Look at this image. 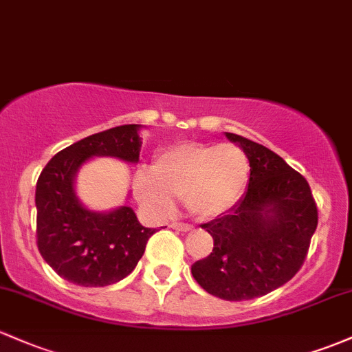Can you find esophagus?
<instances>
[{
	"mask_svg": "<svg viewBox=\"0 0 352 352\" xmlns=\"http://www.w3.org/2000/svg\"><path fill=\"white\" fill-rule=\"evenodd\" d=\"M169 226H171L173 230H177V232H191V230H192V225H188V223L173 221Z\"/></svg>",
	"mask_w": 352,
	"mask_h": 352,
	"instance_id": "obj_1",
	"label": "esophagus"
}]
</instances>
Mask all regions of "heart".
Here are the masks:
<instances>
[{
	"instance_id": "obj_1",
	"label": "heart",
	"mask_w": 352,
	"mask_h": 352,
	"mask_svg": "<svg viewBox=\"0 0 352 352\" xmlns=\"http://www.w3.org/2000/svg\"><path fill=\"white\" fill-rule=\"evenodd\" d=\"M250 173L247 153L235 144L171 146L161 151L153 169H138L134 191L156 217H169L175 199H183L198 218L228 211L245 191Z\"/></svg>"
}]
</instances>
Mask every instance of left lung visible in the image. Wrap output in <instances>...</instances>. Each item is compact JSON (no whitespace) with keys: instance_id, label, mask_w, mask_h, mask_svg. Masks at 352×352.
I'll return each mask as SVG.
<instances>
[{"instance_id":"left-lung-1","label":"left lung","mask_w":352,"mask_h":352,"mask_svg":"<svg viewBox=\"0 0 352 352\" xmlns=\"http://www.w3.org/2000/svg\"><path fill=\"white\" fill-rule=\"evenodd\" d=\"M250 161L243 198L217 220L203 223L213 252L191 267L214 297L250 300L287 283L305 262L317 228V205L307 179L268 147L226 132Z\"/></svg>"}]
</instances>
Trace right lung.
I'll list each match as a JSON object with an SVG mask.
<instances>
[{"label":"right lung","instance_id":"1","mask_svg":"<svg viewBox=\"0 0 352 352\" xmlns=\"http://www.w3.org/2000/svg\"><path fill=\"white\" fill-rule=\"evenodd\" d=\"M138 124L112 127L55 154L36 181V245L45 262L62 278L82 287H105L122 280L144 255L156 233L144 228L129 206L109 213L87 210L78 201L74 179L94 156L139 161Z\"/></svg>","mask_w":352,"mask_h":352}]
</instances>
